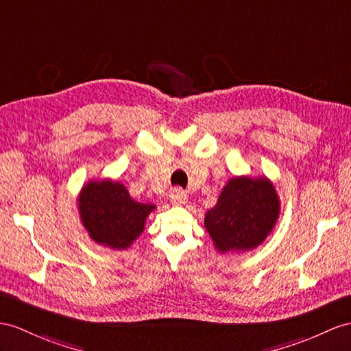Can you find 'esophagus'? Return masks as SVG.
I'll return each mask as SVG.
<instances>
[{
  "mask_svg": "<svg viewBox=\"0 0 351 351\" xmlns=\"http://www.w3.org/2000/svg\"><path fill=\"white\" fill-rule=\"evenodd\" d=\"M169 198H171V202H173L174 205H182L187 201V193L182 189H174L173 192H171Z\"/></svg>",
  "mask_w": 351,
  "mask_h": 351,
  "instance_id": "1",
  "label": "esophagus"
}]
</instances>
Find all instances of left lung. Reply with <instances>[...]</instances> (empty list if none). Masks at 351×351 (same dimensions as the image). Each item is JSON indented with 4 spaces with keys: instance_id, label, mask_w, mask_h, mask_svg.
<instances>
[{
    "instance_id": "8db88e82",
    "label": "left lung",
    "mask_w": 351,
    "mask_h": 351,
    "mask_svg": "<svg viewBox=\"0 0 351 351\" xmlns=\"http://www.w3.org/2000/svg\"><path fill=\"white\" fill-rule=\"evenodd\" d=\"M280 215L276 187L267 177H234L217 204L205 213L204 225L220 253L247 252L265 241Z\"/></svg>"
}]
</instances>
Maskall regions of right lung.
<instances>
[{
  "instance_id": "right-lung-1",
  "label": "right lung",
  "mask_w": 351,
  "mask_h": 351,
  "mask_svg": "<svg viewBox=\"0 0 351 351\" xmlns=\"http://www.w3.org/2000/svg\"><path fill=\"white\" fill-rule=\"evenodd\" d=\"M155 205L134 201L126 187L113 180H92L82 187L79 213L84 229L99 245L125 250L141 235Z\"/></svg>"
}]
</instances>
